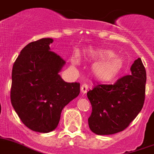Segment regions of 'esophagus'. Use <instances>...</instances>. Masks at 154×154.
I'll return each mask as SVG.
<instances>
[{
	"instance_id": "esophagus-1",
	"label": "esophagus",
	"mask_w": 154,
	"mask_h": 154,
	"mask_svg": "<svg viewBox=\"0 0 154 154\" xmlns=\"http://www.w3.org/2000/svg\"><path fill=\"white\" fill-rule=\"evenodd\" d=\"M87 90H88V86L86 84H82V86H81V92L83 94H86L87 93Z\"/></svg>"
}]
</instances>
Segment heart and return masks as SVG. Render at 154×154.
Listing matches in <instances>:
<instances>
[{
    "label": "heart",
    "mask_w": 154,
    "mask_h": 154,
    "mask_svg": "<svg viewBox=\"0 0 154 154\" xmlns=\"http://www.w3.org/2000/svg\"><path fill=\"white\" fill-rule=\"evenodd\" d=\"M89 55L94 60H97L92 66L93 76L98 81L109 83L115 81L120 75L125 68V61L122 57L116 55L115 51L104 48L91 49ZM73 63L79 62L78 55L73 59Z\"/></svg>",
    "instance_id": "heart-1"
}]
</instances>
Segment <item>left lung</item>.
Wrapping results in <instances>:
<instances>
[{
	"label": "left lung",
	"mask_w": 154,
	"mask_h": 154,
	"mask_svg": "<svg viewBox=\"0 0 154 154\" xmlns=\"http://www.w3.org/2000/svg\"><path fill=\"white\" fill-rule=\"evenodd\" d=\"M131 75L114 85H97L87 93L92 105L88 123L97 135H111L129 125L143 108L146 73L141 58L131 66Z\"/></svg>",
	"instance_id": "left-lung-1"
}]
</instances>
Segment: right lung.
I'll list each match as a JSON object with an SVG mask.
<instances>
[{
    "mask_svg": "<svg viewBox=\"0 0 154 154\" xmlns=\"http://www.w3.org/2000/svg\"><path fill=\"white\" fill-rule=\"evenodd\" d=\"M53 41L43 38L27 44L11 73L12 107L26 127L42 133L57 128L63 108L80 93L79 82H64L59 75L65 61L51 51Z\"/></svg>",
    "mask_w": 154,
    "mask_h": 154,
    "instance_id": "1",
    "label": "right lung"
}]
</instances>
